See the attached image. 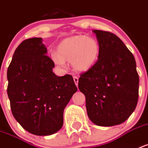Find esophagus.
Returning a JSON list of instances; mask_svg holds the SVG:
<instances>
[{"label": "esophagus", "instance_id": "obj_1", "mask_svg": "<svg viewBox=\"0 0 148 148\" xmlns=\"http://www.w3.org/2000/svg\"><path fill=\"white\" fill-rule=\"evenodd\" d=\"M73 78H74V83H75V84H76V86H77V85H78V77L77 76H74V77H73Z\"/></svg>", "mask_w": 148, "mask_h": 148}]
</instances>
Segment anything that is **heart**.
I'll use <instances>...</instances> for the list:
<instances>
[{"label":"heart","mask_w":148,"mask_h":148,"mask_svg":"<svg viewBox=\"0 0 148 148\" xmlns=\"http://www.w3.org/2000/svg\"><path fill=\"white\" fill-rule=\"evenodd\" d=\"M100 46L93 37L75 36L61 42L58 54H52V59L57 65L64 67V61H71L72 67L77 71L90 69L99 58Z\"/></svg>","instance_id":"b5f03b06"}]
</instances>
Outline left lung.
<instances>
[{
  "label": "left lung",
  "mask_w": 148,
  "mask_h": 148,
  "mask_svg": "<svg viewBox=\"0 0 148 148\" xmlns=\"http://www.w3.org/2000/svg\"><path fill=\"white\" fill-rule=\"evenodd\" d=\"M100 46L97 62L80 74L89 119L99 126L123 123L136 108L139 76L134 55L116 35L93 30Z\"/></svg>",
  "instance_id": "obj_1"
}]
</instances>
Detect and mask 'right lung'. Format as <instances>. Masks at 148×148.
<instances>
[{"label": "right lung", "mask_w": 148, "mask_h": 148, "mask_svg": "<svg viewBox=\"0 0 148 148\" xmlns=\"http://www.w3.org/2000/svg\"><path fill=\"white\" fill-rule=\"evenodd\" d=\"M42 38L23 41L8 69L12 114L31 134L51 135L63 125L64 109L77 90L71 74L58 77Z\"/></svg>", "instance_id": "1"}]
</instances>
